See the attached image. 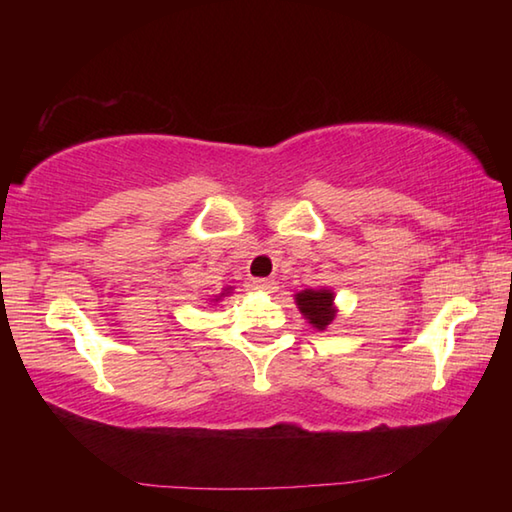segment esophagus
<instances>
[{"mask_svg": "<svg viewBox=\"0 0 512 512\" xmlns=\"http://www.w3.org/2000/svg\"><path fill=\"white\" fill-rule=\"evenodd\" d=\"M253 288L259 292H275L277 290V281L273 279H255Z\"/></svg>", "mask_w": 512, "mask_h": 512, "instance_id": "1", "label": "esophagus"}]
</instances>
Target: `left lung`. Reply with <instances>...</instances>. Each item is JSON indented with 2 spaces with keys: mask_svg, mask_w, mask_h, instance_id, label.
<instances>
[{
  "mask_svg": "<svg viewBox=\"0 0 512 512\" xmlns=\"http://www.w3.org/2000/svg\"><path fill=\"white\" fill-rule=\"evenodd\" d=\"M297 306L303 317L310 321L312 328L325 330L336 317L334 308V292L332 290H301L295 295Z\"/></svg>",
  "mask_w": 512,
  "mask_h": 512,
  "instance_id": "1",
  "label": "left lung"
}]
</instances>
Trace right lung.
Wrapping results in <instances>:
<instances>
[{"instance_id":"add662e5","label":"right lung","mask_w":512,"mask_h":512,"mask_svg":"<svg viewBox=\"0 0 512 512\" xmlns=\"http://www.w3.org/2000/svg\"><path fill=\"white\" fill-rule=\"evenodd\" d=\"M228 290H231V288H226V290H224V292H222V295H220V297H224V295H226V292H228ZM220 297H217V299H220ZM217 299H215V301H217Z\"/></svg>"}]
</instances>
